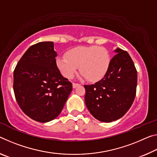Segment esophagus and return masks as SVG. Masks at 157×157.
Returning <instances> with one entry per match:
<instances>
[{"label": "esophagus", "instance_id": "34e87169", "mask_svg": "<svg viewBox=\"0 0 157 157\" xmlns=\"http://www.w3.org/2000/svg\"><path fill=\"white\" fill-rule=\"evenodd\" d=\"M79 86V84H76V83H73V87L75 89V88H76L77 86Z\"/></svg>", "mask_w": 157, "mask_h": 157}]
</instances>
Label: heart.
I'll return each instance as SVG.
<instances>
[{
  "instance_id": "b5f03b06",
  "label": "heart",
  "mask_w": 157,
  "mask_h": 157,
  "mask_svg": "<svg viewBox=\"0 0 157 157\" xmlns=\"http://www.w3.org/2000/svg\"><path fill=\"white\" fill-rule=\"evenodd\" d=\"M66 55L56 59V66L61 74L71 79L78 71L89 82L103 79L110 64V56L105 48L96 45L77 47L67 52Z\"/></svg>"
}]
</instances>
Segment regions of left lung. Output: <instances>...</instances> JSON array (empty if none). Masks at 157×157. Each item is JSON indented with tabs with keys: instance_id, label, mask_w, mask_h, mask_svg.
<instances>
[{
	"instance_id": "8db88e82",
	"label": "left lung",
	"mask_w": 157,
	"mask_h": 157,
	"mask_svg": "<svg viewBox=\"0 0 157 157\" xmlns=\"http://www.w3.org/2000/svg\"><path fill=\"white\" fill-rule=\"evenodd\" d=\"M106 75L94 84L84 85V101L98 120L111 122L120 119L133 103L136 94L137 71L126 51L117 48Z\"/></svg>"
}]
</instances>
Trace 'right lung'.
Returning <instances> with one entry per match:
<instances>
[{
  "label": "right lung",
  "instance_id": "obj_1",
  "mask_svg": "<svg viewBox=\"0 0 157 157\" xmlns=\"http://www.w3.org/2000/svg\"><path fill=\"white\" fill-rule=\"evenodd\" d=\"M53 42H41L29 47L14 71L13 89L22 111L39 122L59 115L72 91V83L56 66Z\"/></svg>",
  "mask_w": 157,
  "mask_h": 157
}]
</instances>
